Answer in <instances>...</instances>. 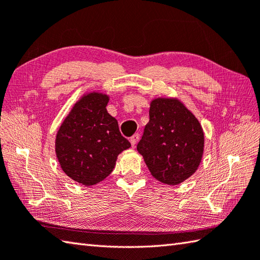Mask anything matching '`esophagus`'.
I'll list each match as a JSON object with an SVG mask.
<instances>
[{"label": "esophagus", "mask_w": 260, "mask_h": 260, "mask_svg": "<svg viewBox=\"0 0 260 260\" xmlns=\"http://www.w3.org/2000/svg\"><path fill=\"white\" fill-rule=\"evenodd\" d=\"M139 139H140V134L139 133H136V134H134L133 136L131 137L129 139V142H131V144H132V146H135L136 145V143H137V141H139Z\"/></svg>", "instance_id": "1"}]
</instances>
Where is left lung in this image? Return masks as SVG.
<instances>
[{
    "label": "left lung",
    "mask_w": 260,
    "mask_h": 260,
    "mask_svg": "<svg viewBox=\"0 0 260 260\" xmlns=\"http://www.w3.org/2000/svg\"><path fill=\"white\" fill-rule=\"evenodd\" d=\"M149 114L137 151L156 180L180 184L201 164L204 133L200 121L177 99L153 100Z\"/></svg>",
    "instance_id": "left-lung-1"
}]
</instances>
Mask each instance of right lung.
Returning <instances> with one entry per match:
<instances>
[{"label":"right lung","mask_w":260,"mask_h":260,"mask_svg":"<svg viewBox=\"0 0 260 260\" xmlns=\"http://www.w3.org/2000/svg\"><path fill=\"white\" fill-rule=\"evenodd\" d=\"M108 96L89 93L81 98L56 135V155L63 171L84 186L103 181L117 155L131 143L120 134L118 121L107 111Z\"/></svg>","instance_id":"1"}]
</instances>
